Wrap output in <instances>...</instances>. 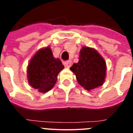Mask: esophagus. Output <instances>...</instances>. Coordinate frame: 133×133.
Segmentation results:
<instances>
[{
    "mask_svg": "<svg viewBox=\"0 0 133 133\" xmlns=\"http://www.w3.org/2000/svg\"><path fill=\"white\" fill-rule=\"evenodd\" d=\"M64 65L65 68H70V66H71V62L70 61H65V62H64Z\"/></svg>",
    "mask_w": 133,
    "mask_h": 133,
    "instance_id": "1",
    "label": "esophagus"
}]
</instances>
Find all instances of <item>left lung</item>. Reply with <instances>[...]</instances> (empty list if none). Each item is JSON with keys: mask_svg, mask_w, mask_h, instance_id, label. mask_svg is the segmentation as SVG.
<instances>
[{"mask_svg": "<svg viewBox=\"0 0 133 133\" xmlns=\"http://www.w3.org/2000/svg\"><path fill=\"white\" fill-rule=\"evenodd\" d=\"M70 69L76 75L78 84L89 91L104 83L106 62L95 49L83 46L78 62L74 63Z\"/></svg>", "mask_w": 133, "mask_h": 133, "instance_id": "obj_1", "label": "left lung"}]
</instances>
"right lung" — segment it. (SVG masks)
Masks as SVG:
<instances>
[{
	"instance_id": "1",
	"label": "right lung",
	"mask_w": 133,
	"mask_h": 133,
	"mask_svg": "<svg viewBox=\"0 0 133 133\" xmlns=\"http://www.w3.org/2000/svg\"><path fill=\"white\" fill-rule=\"evenodd\" d=\"M64 69L59 58H54L50 47L41 49L30 60L27 68V78L32 87L41 92L53 88L57 76Z\"/></svg>"
}]
</instances>
